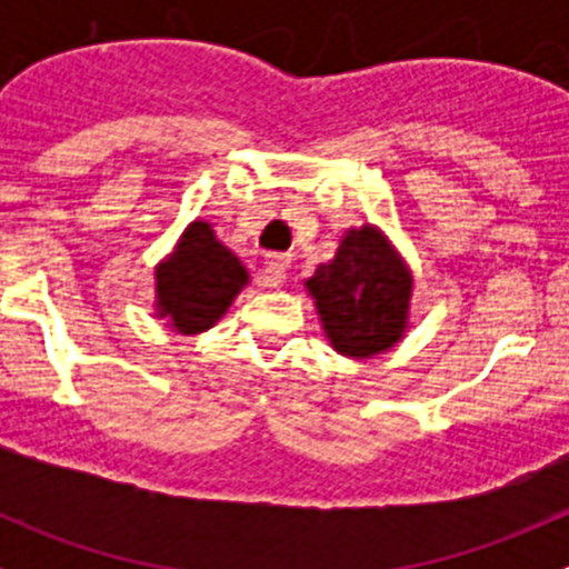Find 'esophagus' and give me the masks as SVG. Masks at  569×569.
<instances>
[{
  "label": "esophagus",
  "instance_id": "34e87169",
  "mask_svg": "<svg viewBox=\"0 0 569 569\" xmlns=\"http://www.w3.org/2000/svg\"><path fill=\"white\" fill-rule=\"evenodd\" d=\"M288 270H290L288 256L273 253L264 259V279H268V284H281V281L288 279Z\"/></svg>",
  "mask_w": 569,
  "mask_h": 569
}]
</instances>
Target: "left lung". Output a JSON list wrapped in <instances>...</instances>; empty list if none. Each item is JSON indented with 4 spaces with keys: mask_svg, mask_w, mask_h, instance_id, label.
Masks as SVG:
<instances>
[{
    "mask_svg": "<svg viewBox=\"0 0 569 569\" xmlns=\"http://www.w3.org/2000/svg\"><path fill=\"white\" fill-rule=\"evenodd\" d=\"M336 353L370 359L407 330L413 273L373 224L347 230L333 261L305 281Z\"/></svg>",
    "mask_w": 569,
    "mask_h": 569,
    "instance_id": "8db88e82",
    "label": "left lung"
}]
</instances>
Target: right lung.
Instances as JSON below:
<instances>
[{
  "label": "right lung",
  "instance_id": "1",
  "mask_svg": "<svg viewBox=\"0 0 569 569\" xmlns=\"http://www.w3.org/2000/svg\"><path fill=\"white\" fill-rule=\"evenodd\" d=\"M250 281L239 256L216 239L210 222L188 224L173 253L156 268V313L176 333H202L228 313Z\"/></svg>",
  "mask_w": 569,
  "mask_h": 569
}]
</instances>
